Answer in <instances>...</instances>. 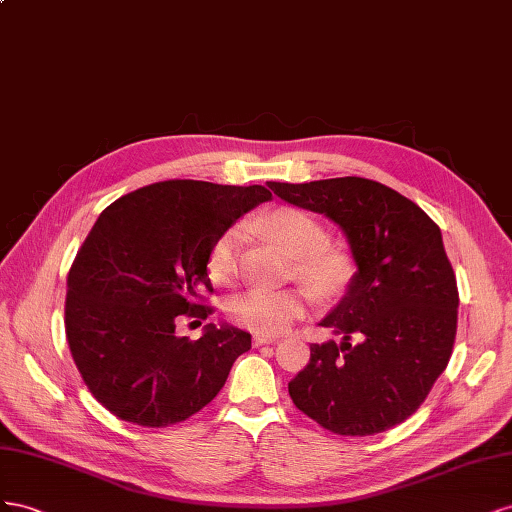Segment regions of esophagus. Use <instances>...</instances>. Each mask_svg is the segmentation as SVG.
I'll use <instances>...</instances> for the list:
<instances>
[{"mask_svg": "<svg viewBox=\"0 0 512 512\" xmlns=\"http://www.w3.org/2000/svg\"><path fill=\"white\" fill-rule=\"evenodd\" d=\"M276 337H270V334H253V345H268V343H274Z\"/></svg>", "mask_w": 512, "mask_h": 512, "instance_id": "obj_1", "label": "esophagus"}]
</instances>
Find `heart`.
Segmentation results:
<instances>
[{
	"instance_id": "obj_1",
	"label": "heart",
	"mask_w": 512,
	"mask_h": 512,
	"mask_svg": "<svg viewBox=\"0 0 512 512\" xmlns=\"http://www.w3.org/2000/svg\"><path fill=\"white\" fill-rule=\"evenodd\" d=\"M259 231L291 255V274L309 285L317 296L334 298L343 294L356 274L354 257L343 246L328 242L326 227L309 212L291 206L270 210L255 223ZM244 229L229 227L218 236L206 257L208 276L229 287L240 279V253ZM311 298L304 287L266 289L253 287L229 302V317L238 326L257 334H279L309 309Z\"/></svg>"
}]
</instances>
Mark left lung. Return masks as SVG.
I'll return each mask as SVG.
<instances>
[{
	"label": "left lung",
	"instance_id": "8db88e82",
	"mask_svg": "<svg viewBox=\"0 0 512 512\" xmlns=\"http://www.w3.org/2000/svg\"><path fill=\"white\" fill-rule=\"evenodd\" d=\"M268 186L332 218L358 266L345 298L321 319L343 343L311 345L309 364L289 382L291 401L337 435L399 425L425 403L455 345L459 291L440 227L414 201L356 175Z\"/></svg>",
	"mask_w": 512,
	"mask_h": 512
}]
</instances>
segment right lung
<instances>
[{
  "label": "right lung",
  "instance_id": "right-lung-1",
  "mask_svg": "<svg viewBox=\"0 0 512 512\" xmlns=\"http://www.w3.org/2000/svg\"><path fill=\"white\" fill-rule=\"evenodd\" d=\"M270 197L259 184L167 180L102 210L70 266L64 324L85 386L113 416L160 429L221 392L251 334L208 324L191 341L175 337V319L214 311L210 246Z\"/></svg>",
  "mask_w": 512,
  "mask_h": 512
}]
</instances>
